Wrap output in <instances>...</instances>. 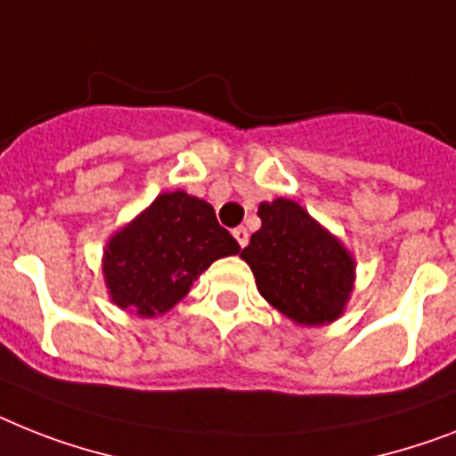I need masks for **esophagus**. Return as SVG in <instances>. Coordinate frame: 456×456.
Returning <instances> with one entry per match:
<instances>
[{
  "mask_svg": "<svg viewBox=\"0 0 456 456\" xmlns=\"http://www.w3.org/2000/svg\"><path fill=\"white\" fill-rule=\"evenodd\" d=\"M232 235H235V240H237V244H240V247H247V244H249V231H247V228H244V225H240V228H235V231H232Z\"/></svg>",
  "mask_w": 456,
  "mask_h": 456,
  "instance_id": "34e87169",
  "label": "esophagus"
}]
</instances>
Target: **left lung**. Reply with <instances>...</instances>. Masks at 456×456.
I'll list each match as a JSON object with an SVG mask.
<instances>
[{
    "label": "left lung",
    "instance_id": "obj_1",
    "mask_svg": "<svg viewBox=\"0 0 456 456\" xmlns=\"http://www.w3.org/2000/svg\"><path fill=\"white\" fill-rule=\"evenodd\" d=\"M258 216L261 228L240 254L258 293L298 326L340 319L354 291V256L296 200L261 202Z\"/></svg>",
    "mask_w": 456,
    "mask_h": 456
}]
</instances>
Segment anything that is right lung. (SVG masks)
<instances>
[{"label": "right lung", "mask_w": 456, "mask_h": 456, "mask_svg": "<svg viewBox=\"0 0 456 456\" xmlns=\"http://www.w3.org/2000/svg\"><path fill=\"white\" fill-rule=\"evenodd\" d=\"M240 254L209 202L186 191L160 193L109 237L102 274L109 298L137 317L175 307L214 261Z\"/></svg>", "instance_id": "obj_1"}]
</instances>
